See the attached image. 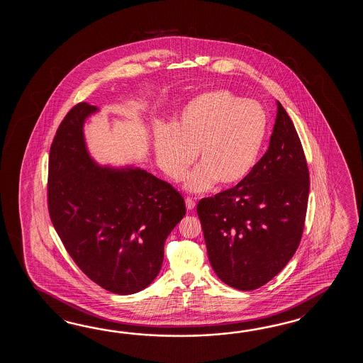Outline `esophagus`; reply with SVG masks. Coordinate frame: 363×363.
Returning a JSON list of instances; mask_svg holds the SVG:
<instances>
[{"mask_svg": "<svg viewBox=\"0 0 363 363\" xmlns=\"http://www.w3.org/2000/svg\"><path fill=\"white\" fill-rule=\"evenodd\" d=\"M185 206L188 210H193V208H196V201L192 200V199H185Z\"/></svg>", "mask_w": 363, "mask_h": 363, "instance_id": "1", "label": "esophagus"}]
</instances>
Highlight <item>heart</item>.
Returning a JSON list of instances; mask_svg holds the SVG:
<instances>
[{
    "instance_id": "obj_1",
    "label": "heart",
    "mask_w": 363,
    "mask_h": 363,
    "mask_svg": "<svg viewBox=\"0 0 363 363\" xmlns=\"http://www.w3.org/2000/svg\"><path fill=\"white\" fill-rule=\"evenodd\" d=\"M269 131L264 108L228 89L200 93L188 101L174 122L155 132L160 167L180 182L196 160L201 166L188 180L192 191L244 183L258 163Z\"/></svg>"
}]
</instances>
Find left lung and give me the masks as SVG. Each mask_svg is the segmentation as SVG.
I'll return each mask as SVG.
<instances>
[{"mask_svg":"<svg viewBox=\"0 0 363 363\" xmlns=\"http://www.w3.org/2000/svg\"><path fill=\"white\" fill-rule=\"evenodd\" d=\"M308 188L301 140L278 101L270 145L250 177L197 203L218 278L240 291H253L277 277L300 245Z\"/></svg>","mask_w":363,"mask_h":363,"instance_id":"8db88e82","label":"left lung"}]
</instances>
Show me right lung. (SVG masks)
<instances>
[{"mask_svg":"<svg viewBox=\"0 0 363 363\" xmlns=\"http://www.w3.org/2000/svg\"><path fill=\"white\" fill-rule=\"evenodd\" d=\"M97 110L79 102L63 118L49 153L48 210L77 267L108 292L147 288L163 262L164 241L185 216L172 185L140 169L93 162L83 123Z\"/></svg>","mask_w":363,"mask_h":363,"instance_id":"obj_1","label":"right lung"}]
</instances>
